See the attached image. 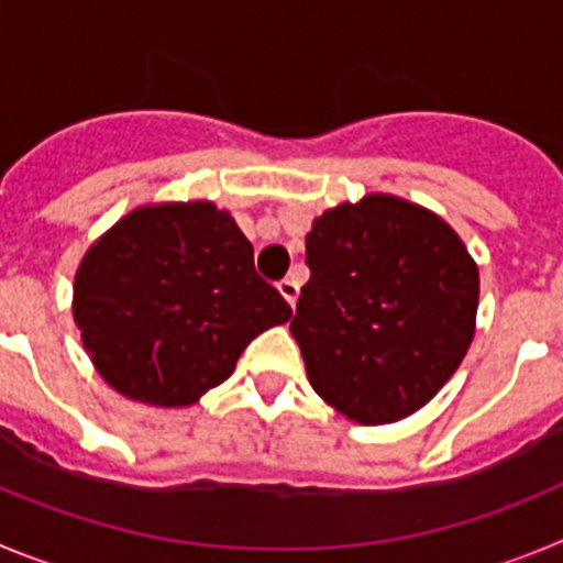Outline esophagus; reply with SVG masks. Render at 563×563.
<instances>
[{"instance_id": "obj_1", "label": "esophagus", "mask_w": 563, "mask_h": 563, "mask_svg": "<svg viewBox=\"0 0 563 563\" xmlns=\"http://www.w3.org/2000/svg\"><path fill=\"white\" fill-rule=\"evenodd\" d=\"M277 288H280V294L288 300V306H294L297 297H300V283H297V277H283V280L277 283Z\"/></svg>"}]
</instances>
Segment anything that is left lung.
Masks as SVG:
<instances>
[{"instance_id": "left-lung-1", "label": "left lung", "mask_w": 563, "mask_h": 563, "mask_svg": "<svg viewBox=\"0 0 563 563\" xmlns=\"http://www.w3.org/2000/svg\"><path fill=\"white\" fill-rule=\"evenodd\" d=\"M291 333L313 393L353 423L418 412L477 331L479 272L438 212L389 194L342 201L306 235Z\"/></svg>"}]
</instances>
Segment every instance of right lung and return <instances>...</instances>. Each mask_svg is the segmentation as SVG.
<instances>
[{
	"label": "right lung",
	"instance_id": "right-lung-1",
	"mask_svg": "<svg viewBox=\"0 0 563 563\" xmlns=\"http://www.w3.org/2000/svg\"><path fill=\"white\" fill-rule=\"evenodd\" d=\"M73 317L103 382L131 401L190 407L232 376L291 306L255 272L235 219L212 201L131 210L86 250Z\"/></svg>",
	"mask_w": 563,
	"mask_h": 563
}]
</instances>
